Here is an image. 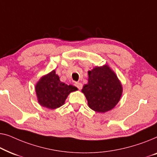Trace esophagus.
I'll return each mask as SVG.
<instances>
[{"label":"esophagus","mask_w":157,"mask_h":157,"mask_svg":"<svg viewBox=\"0 0 157 157\" xmlns=\"http://www.w3.org/2000/svg\"><path fill=\"white\" fill-rule=\"evenodd\" d=\"M75 85L76 87H78L79 90H81L82 88V84L80 83V82H75Z\"/></svg>","instance_id":"1"}]
</instances>
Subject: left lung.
Here are the masks:
<instances>
[{"label":"left lung","mask_w":157,"mask_h":157,"mask_svg":"<svg viewBox=\"0 0 157 157\" xmlns=\"http://www.w3.org/2000/svg\"><path fill=\"white\" fill-rule=\"evenodd\" d=\"M88 83L82 90L90 109L97 112L109 111L119 102L122 85L107 65L95 67L88 72Z\"/></svg>","instance_id":"8db88e82"}]
</instances>
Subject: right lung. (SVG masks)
<instances>
[{
  "mask_svg": "<svg viewBox=\"0 0 157 157\" xmlns=\"http://www.w3.org/2000/svg\"><path fill=\"white\" fill-rule=\"evenodd\" d=\"M78 90L73 85H67L59 80L56 70L42 77L35 85L37 101L43 107L50 109L64 105L66 98L72 92Z\"/></svg>",
  "mask_w": 157,
  "mask_h": 157,
  "instance_id": "right-lung-1",
  "label": "right lung"
}]
</instances>
